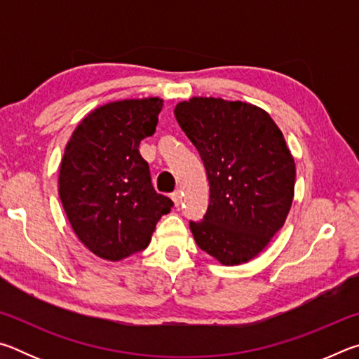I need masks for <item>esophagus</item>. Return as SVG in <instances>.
<instances>
[{"mask_svg": "<svg viewBox=\"0 0 359 359\" xmlns=\"http://www.w3.org/2000/svg\"><path fill=\"white\" fill-rule=\"evenodd\" d=\"M171 198H172L175 208H180V204H182V194H180V191H179V190L174 191V193L171 194Z\"/></svg>", "mask_w": 359, "mask_h": 359, "instance_id": "1", "label": "esophagus"}]
</instances>
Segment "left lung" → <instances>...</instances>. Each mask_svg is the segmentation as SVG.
<instances>
[{
  "mask_svg": "<svg viewBox=\"0 0 359 359\" xmlns=\"http://www.w3.org/2000/svg\"><path fill=\"white\" fill-rule=\"evenodd\" d=\"M198 149L210 187L198 247L223 266L248 263L269 245L291 209L296 165L282 131L250 102L193 96L174 109Z\"/></svg>",
  "mask_w": 359,
  "mask_h": 359,
  "instance_id": "8db88e82",
  "label": "left lung"
}]
</instances>
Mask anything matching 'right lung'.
Returning <instances> with one entry per match:
<instances>
[{"mask_svg":"<svg viewBox=\"0 0 359 359\" xmlns=\"http://www.w3.org/2000/svg\"><path fill=\"white\" fill-rule=\"evenodd\" d=\"M161 109L160 98L107 102L85 115L66 144L60 199L77 239L101 259L115 263L144 250L174 205L151 187L139 154Z\"/></svg>","mask_w":359,"mask_h":359,"instance_id":"add662e5","label":"right lung"}]
</instances>
